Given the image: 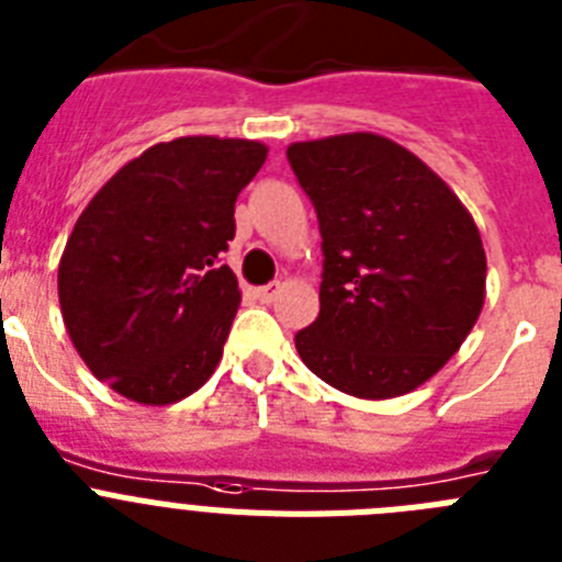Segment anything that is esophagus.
<instances>
[{
	"label": "esophagus",
	"mask_w": 562,
	"mask_h": 562,
	"mask_svg": "<svg viewBox=\"0 0 562 562\" xmlns=\"http://www.w3.org/2000/svg\"><path fill=\"white\" fill-rule=\"evenodd\" d=\"M280 291H282V282H268V285L257 288L254 294H257V300H260V302H274Z\"/></svg>",
	"instance_id": "obj_1"
}]
</instances>
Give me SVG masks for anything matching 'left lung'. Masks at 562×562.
I'll return each mask as SVG.
<instances>
[{
    "label": "left lung",
    "instance_id": "obj_1",
    "mask_svg": "<svg viewBox=\"0 0 562 562\" xmlns=\"http://www.w3.org/2000/svg\"><path fill=\"white\" fill-rule=\"evenodd\" d=\"M288 160L322 234L319 316L296 334L311 373L356 398L422 387L481 316L472 214L422 158L375 133L296 140Z\"/></svg>",
    "mask_w": 562,
    "mask_h": 562
}]
</instances>
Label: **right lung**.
<instances>
[{"label": "right lung", "mask_w": 562, "mask_h": 562, "mask_svg": "<svg viewBox=\"0 0 562 562\" xmlns=\"http://www.w3.org/2000/svg\"><path fill=\"white\" fill-rule=\"evenodd\" d=\"M268 146L187 135L149 146L87 203L58 262L72 348L119 396L164 407L221 364L240 288L221 254Z\"/></svg>", "instance_id": "right-lung-1"}]
</instances>
